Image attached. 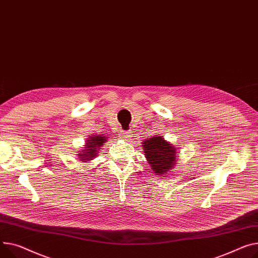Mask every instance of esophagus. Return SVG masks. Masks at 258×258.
<instances>
[{
	"label": "esophagus",
	"instance_id": "esophagus-1",
	"mask_svg": "<svg viewBox=\"0 0 258 258\" xmlns=\"http://www.w3.org/2000/svg\"><path fill=\"white\" fill-rule=\"evenodd\" d=\"M120 136H121L123 139H127V138H130V137H132V133L130 131H122L121 135Z\"/></svg>",
	"mask_w": 258,
	"mask_h": 258
}]
</instances>
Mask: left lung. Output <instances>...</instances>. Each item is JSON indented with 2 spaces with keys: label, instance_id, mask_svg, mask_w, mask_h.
<instances>
[{
  "label": "left lung",
  "instance_id": "obj_1",
  "mask_svg": "<svg viewBox=\"0 0 258 258\" xmlns=\"http://www.w3.org/2000/svg\"><path fill=\"white\" fill-rule=\"evenodd\" d=\"M144 154L148 161L151 172L157 175H166L173 169L176 161V148L165 141L162 137H152L142 143Z\"/></svg>",
  "mask_w": 258,
  "mask_h": 258
}]
</instances>
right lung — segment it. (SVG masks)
Segmentation results:
<instances>
[{
    "label": "right lung",
    "mask_w": 258,
    "mask_h": 258,
    "mask_svg": "<svg viewBox=\"0 0 258 258\" xmlns=\"http://www.w3.org/2000/svg\"><path fill=\"white\" fill-rule=\"evenodd\" d=\"M107 141V138L104 136H99V135H93L90 136L89 139L87 140V143H86V149L84 151H81L83 153L80 154V159L82 162H88L90 160H93L97 156V149L104 145V143Z\"/></svg>",
    "instance_id": "right-lung-1"
}]
</instances>
